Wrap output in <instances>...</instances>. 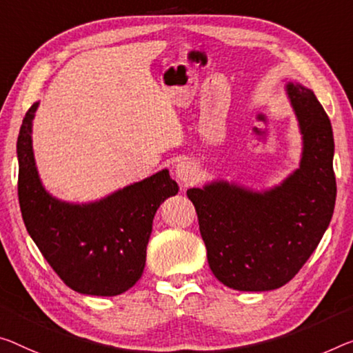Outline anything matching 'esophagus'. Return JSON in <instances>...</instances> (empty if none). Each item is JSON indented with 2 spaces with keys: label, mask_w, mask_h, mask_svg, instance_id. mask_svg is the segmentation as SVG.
<instances>
[{
  "label": "esophagus",
  "mask_w": 353,
  "mask_h": 353,
  "mask_svg": "<svg viewBox=\"0 0 353 353\" xmlns=\"http://www.w3.org/2000/svg\"><path fill=\"white\" fill-rule=\"evenodd\" d=\"M175 176L178 181H181L184 184H191L197 180L199 169L192 164V162L181 161L175 165Z\"/></svg>",
  "instance_id": "obj_1"
}]
</instances>
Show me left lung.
<instances>
[{"label": "left lung", "instance_id": "left-lung-1", "mask_svg": "<svg viewBox=\"0 0 353 353\" xmlns=\"http://www.w3.org/2000/svg\"><path fill=\"white\" fill-rule=\"evenodd\" d=\"M283 82L301 134L298 169L263 189L224 178L188 189L210 268L233 290L268 292L289 283L316 251L333 216L332 123L312 90L296 80Z\"/></svg>", "mask_w": 353, "mask_h": 353}]
</instances>
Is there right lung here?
I'll return each mask as SVG.
<instances>
[{
  "mask_svg": "<svg viewBox=\"0 0 353 353\" xmlns=\"http://www.w3.org/2000/svg\"><path fill=\"white\" fill-rule=\"evenodd\" d=\"M37 107L39 101L26 112L17 139L19 202L26 230L70 289L120 295L142 278L156 211L180 188L162 169L91 202L55 197L41 180L32 151Z\"/></svg>",
  "mask_w": 353,
  "mask_h": 353,
  "instance_id": "add662e5",
  "label": "right lung"
}]
</instances>
